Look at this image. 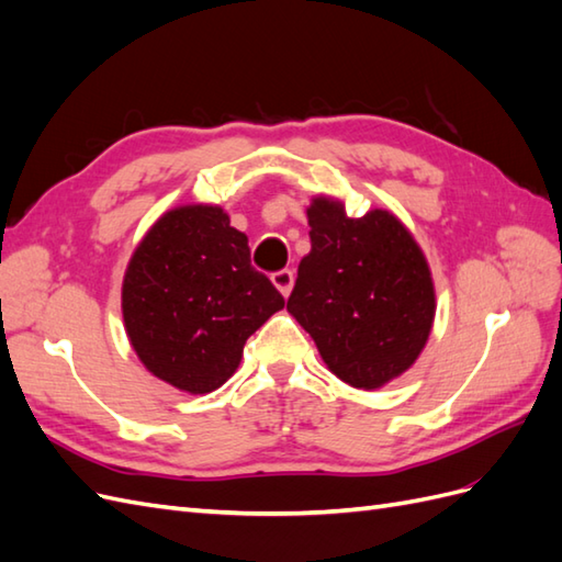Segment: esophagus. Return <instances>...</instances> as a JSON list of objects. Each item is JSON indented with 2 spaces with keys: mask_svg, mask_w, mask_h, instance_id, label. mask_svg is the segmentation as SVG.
<instances>
[{
  "mask_svg": "<svg viewBox=\"0 0 562 562\" xmlns=\"http://www.w3.org/2000/svg\"><path fill=\"white\" fill-rule=\"evenodd\" d=\"M271 283L277 285V291H279L283 297H288V295H291V291H293L295 274H293L291 269H281V271H277V274H271Z\"/></svg>",
  "mask_w": 562,
  "mask_h": 562,
  "instance_id": "34e87169",
  "label": "esophagus"
}]
</instances>
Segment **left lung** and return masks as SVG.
Segmentation results:
<instances>
[{
	"label": "left lung",
	"instance_id": "obj_1",
	"mask_svg": "<svg viewBox=\"0 0 562 562\" xmlns=\"http://www.w3.org/2000/svg\"><path fill=\"white\" fill-rule=\"evenodd\" d=\"M307 220L312 250L300 260L288 312L333 375L380 389L413 368L431 335L429 262L391 211L349 217L339 199L314 196Z\"/></svg>",
	"mask_w": 562,
	"mask_h": 562
}]
</instances>
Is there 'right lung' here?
<instances>
[{
	"instance_id": "right-lung-1",
	"label": "right lung",
	"mask_w": 562,
	"mask_h": 562,
	"mask_svg": "<svg viewBox=\"0 0 562 562\" xmlns=\"http://www.w3.org/2000/svg\"><path fill=\"white\" fill-rule=\"evenodd\" d=\"M283 304L250 267L248 236L211 203L166 211L133 250L122 283L133 351L151 375L187 394L223 386L246 339Z\"/></svg>"
}]
</instances>
